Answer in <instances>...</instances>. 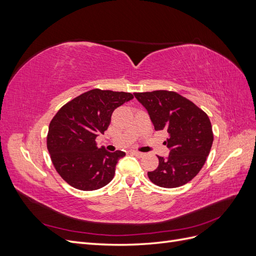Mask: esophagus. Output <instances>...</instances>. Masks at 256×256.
Returning <instances> with one entry per match:
<instances>
[{"instance_id": "obj_1", "label": "esophagus", "mask_w": 256, "mask_h": 256, "mask_svg": "<svg viewBox=\"0 0 256 256\" xmlns=\"http://www.w3.org/2000/svg\"><path fill=\"white\" fill-rule=\"evenodd\" d=\"M131 152H132V154H134V156H136V157H138V158H142V157H144V156H145V154H144V152H138V150H132Z\"/></svg>"}]
</instances>
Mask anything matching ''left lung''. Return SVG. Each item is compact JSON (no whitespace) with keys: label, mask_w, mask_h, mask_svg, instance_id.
I'll list each match as a JSON object with an SVG mask.
<instances>
[{"label":"left lung","mask_w":256,"mask_h":256,"mask_svg":"<svg viewBox=\"0 0 256 256\" xmlns=\"http://www.w3.org/2000/svg\"><path fill=\"white\" fill-rule=\"evenodd\" d=\"M148 113L154 130H166V158L159 157V166L148 172L152 182L162 188L187 184L203 168L214 142L212 122L207 114L187 98L168 90L134 92Z\"/></svg>","instance_id":"8db88e82"}]
</instances>
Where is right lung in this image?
<instances>
[{
	"instance_id": "obj_1",
	"label": "right lung",
	"mask_w": 256,
	"mask_h": 256,
	"mask_svg": "<svg viewBox=\"0 0 256 256\" xmlns=\"http://www.w3.org/2000/svg\"><path fill=\"white\" fill-rule=\"evenodd\" d=\"M134 98L125 92L90 90L76 97L52 118L47 147L52 164L74 188L92 191L104 187L114 177L125 152L96 146V138L109 127L116 108Z\"/></svg>"
}]
</instances>
